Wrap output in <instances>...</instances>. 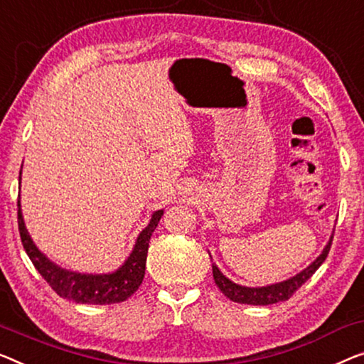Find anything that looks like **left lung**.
<instances>
[{
	"label": "left lung",
	"instance_id": "8db88e82",
	"mask_svg": "<svg viewBox=\"0 0 364 364\" xmlns=\"http://www.w3.org/2000/svg\"><path fill=\"white\" fill-rule=\"evenodd\" d=\"M333 242V235L330 238L328 245L325 247V250L322 252L321 257H318L316 262H314L311 267L301 271L299 274H296L294 278L283 281L279 284H271L267 287H245V286H238L235 283H232L230 279H227L224 274L220 273L219 268L213 264V274H214V281L219 289L224 292V296L229 297L230 301L238 302V304H252V306H269V304H276L281 301H287L289 297L294 294V292L299 289V287L306 283V281L311 278V276L316 273L318 267L325 262L327 255L330 252V247H332Z\"/></svg>",
	"mask_w": 364,
	"mask_h": 364
}]
</instances>
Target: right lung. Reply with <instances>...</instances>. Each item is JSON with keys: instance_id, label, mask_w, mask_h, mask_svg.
I'll list each match as a JSON object with an SVG mask.
<instances>
[{"instance_id": "add662e5", "label": "right lung", "mask_w": 364, "mask_h": 364, "mask_svg": "<svg viewBox=\"0 0 364 364\" xmlns=\"http://www.w3.org/2000/svg\"><path fill=\"white\" fill-rule=\"evenodd\" d=\"M21 180V173H19ZM164 210H156L151 215L150 224L139 235L134 252L130 253L127 262L121 268L109 274H80L73 271L58 268L57 264L43 257L32 243L27 234L23 214H21V204L18 200V225L23 247L31 258L32 264L47 281V284L57 292L63 299H70L81 304H117L124 302L139 289L142 284L145 274V264H147L149 243L154 230L159 225Z\"/></svg>"}]
</instances>
